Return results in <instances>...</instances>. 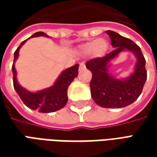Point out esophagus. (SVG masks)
Returning <instances> with one entry per match:
<instances>
[{"label":"esophagus","instance_id":"obj_1","mask_svg":"<svg viewBox=\"0 0 157 157\" xmlns=\"http://www.w3.org/2000/svg\"><path fill=\"white\" fill-rule=\"evenodd\" d=\"M86 68V65L84 62H82V63H80V67H79V70L80 71H82V70H84Z\"/></svg>","mask_w":157,"mask_h":157}]
</instances>
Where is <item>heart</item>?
I'll return each mask as SVG.
<instances>
[{
	"instance_id": "1",
	"label": "heart",
	"mask_w": 157,
	"mask_h": 157,
	"mask_svg": "<svg viewBox=\"0 0 157 157\" xmlns=\"http://www.w3.org/2000/svg\"><path fill=\"white\" fill-rule=\"evenodd\" d=\"M109 48V44L104 39H95L88 43H86L81 46V51L85 55H93L97 57H102L105 55Z\"/></svg>"
}]
</instances>
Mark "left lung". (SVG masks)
Segmentation results:
<instances>
[{"label": "left lung", "mask_w": 157, "mask_h": 157, "mask_svg": "<svg viewBox=\"0 0 157 157\" xmlns=\"http://www.w3.org/2000/svg\"><path fill=\"white\" fill-rule=\"evenodd\" d=\"M111 44L114 49L102 58L92 59L86 66L92 73L90 82L91 95L94 102L102 108L121 109L130 105L141 94L147 78L145 59L140 48L129 39L118 33L108 30ZM123 51L132 52L136 57L134 71L127 78L118 79L109 73L111 61Z\"/></svg>", "instance_id": "left-lung-1"}]
</instances>
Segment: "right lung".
Segmentation results:
<instances>
[{"mask_svg":"<svg viewBox=\"0 0 157 157\" xmlns=\"http://www.w3.org/2000/svg\"><path fill=\"white\" fill-rule=\"evenodd\" d=\"M39 36H44L48 38V36L43 32L35 33L30 38ZM28 39L22 42V44L19 45V47L14 53V61L12 67L14 89L17 92L23 103L29 109L33 110L37 109L39 110V113H53L58 111L62 108H64L67 103V89L70 84L78 75L79 65L76 64L74 66L63 71L55 81V84L50 87L43 89L41 91H38L36 92H29V90L23 88L18 83L17 80V71L15 69V61L18 58L19 50Z\"/></svg>","mask_w":157,"mask_h":157,"instance_id":"1","label":"right lung"}]
</instances>
